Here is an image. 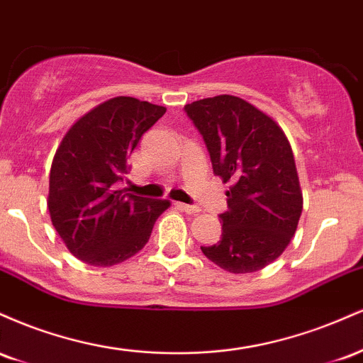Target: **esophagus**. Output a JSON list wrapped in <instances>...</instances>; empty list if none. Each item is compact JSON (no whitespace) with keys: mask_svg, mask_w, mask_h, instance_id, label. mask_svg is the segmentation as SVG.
<instances>
[{"mask_svg":"<svg viewBox=\"0 0 363 363\" xmlns=\"http://www.w3.org/2000/svg\"><path fill=\"white\" fill-rule=\"evenodd\" d=\"M179 208H181V210L182 211H186V213H189V215H194V213H199V211H201V210H199V208L198 206H196V205H184V203H179V205H177Z\"/></svg>","mask_w":363,"mask_h":363,"instance_id":"esophagus-1","label":"esophagus"}]
</instances>
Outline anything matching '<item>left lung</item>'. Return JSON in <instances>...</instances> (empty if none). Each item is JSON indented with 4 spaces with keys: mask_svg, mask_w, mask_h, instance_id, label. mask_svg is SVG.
<instances>
[{
    "mask_svg": "<svg viewBox=\"0 0 363 363\" xmlns=\"http://www.w3.org/2000/svg\"><path fill=\"white\" fill-rule=\"evenodd\" d=\"M184 111L205 140L213 172L230 182L222 239L201 251L225 272H259L281 256L302 213L289 140L269 116L234 95L196 101Z\"/></svg>",
    "mask_w": 363,
    "mask_h": 363,
    "instance_id": "left-lung-1",
    "label": "left lung"
}]
</instances>
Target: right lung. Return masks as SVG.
Here are the masks:
<instances>
[{
    "label": "right lung",
    "mask_w": 363,
    "mask_h": 363,
    "mask_svg": "<svg viewBox=\"0 0 363 363\" xmlns=\"http://www.w3.org/2000/svg\"><path fill=\"white\" fill-rule=\"evenodd\" d=\"M165 107L114 97L80 118L62 138L49 174L51 222L74 257L112 266L145 247L167 199L121 189L128 157Z\"/></svg>",
    "instance_id": "add662e5"
}]
</instances>
